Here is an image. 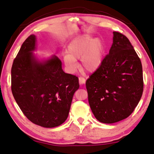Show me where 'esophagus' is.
Listing matches in <instances>:
<instances>
[{
  "mask_svg": "<svg viewBox=\"0 0 154 154\" xmlns=\"http://www.w3.org/2000/svg\"><path fill=\"white\" fill-rule=\"evenodd\" d=\"M79 82L81 85H82L85 82V79L82 77H79Z\"/></svg>",
  "mask_w": 154,
  "mask_h": 154,
  "instance_id": "1",
  "label": "esophagus"
}]
</instances>
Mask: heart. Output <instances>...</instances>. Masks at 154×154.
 Listing matches in <instances>:
<instances>
[{
	"mask_svg": "<svg viewBox=\"0 0 154 154\" xmlns=\"http://www.w3.org/2000/svg\"><path fill=\"white\" fill-rule=\"evenodd\" d=\"M103 54L104 46L100 39L82 36L75 38L69 44L64 61L68 69L73 72L77 68L76 60L81 59L82 69L87 72H93L102 64Z\"/></svg>",
	"mask_w": 154,
	"mask_h": 154,
	"instance_id": "obj_1",
	"label": "heart"
}]
</instances>
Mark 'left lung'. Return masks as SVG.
<instances>
[{
    "label": "left lung",
    "mask_w": 154,
    "mask_h": 154,
    "mask_svg": "<svg viewBox=\"0 0 154 154\" xmlns=\"http://www.w3.org/2000/svg\"><path fill=\"white\" fill-rule=\"evenodd\" d=\"M113 33L109 53L85 83L91 110L96 119L105 124L130 116L143 92L139 57L126 36Z\"/></svg>",
    "instance_id": "left-lung-1"
}]
</instances>
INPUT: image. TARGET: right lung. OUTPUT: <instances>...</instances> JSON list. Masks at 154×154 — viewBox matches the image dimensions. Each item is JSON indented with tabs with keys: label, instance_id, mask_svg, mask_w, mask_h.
Wrapping results in <instances>:
<instances>
[{
	"label": "right lung",
	"instance_id": "1",
	"mask_svg": "<svg viewBox=\"0 0 154 154\" xmlns=\"http://www.w3.org/2000/svg\"><path fill=\"white\" fill-rule=\"evenodd\" d=\"M35 36L23 43L11 67V91L24 116L33 124L54 128L67 119L72 99L79 89L75 75L65 73L54 56L38 62L33 56Z\"/></svg>",
	"mask_w": 154,
	"mask_h": 154
}]
</instances>
